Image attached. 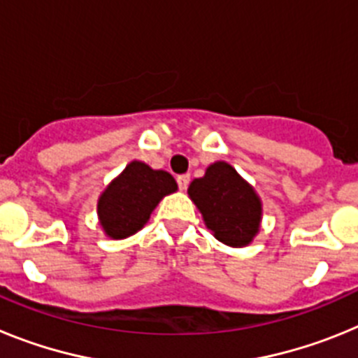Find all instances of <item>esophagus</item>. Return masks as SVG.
I'll list each match as a JSON object with an SVG mask.
<instances>
[{
	"label": "esophagus",
	"instance_id": "1",
	"mask_svg": "<svg viewBox=\"0 0 358 358\" xmlns=\"http://www.w3.org/2000/svg\"><path fill=\"white\" fill-rule=\"evenodd\" d=\"M188 185H189L188 173H182V176L177 177V186H179V189H182V192H185V189L188 188Z\"/></svg>",
	"mask_w": 358,
	"mask_h": 358
}]
</instances>
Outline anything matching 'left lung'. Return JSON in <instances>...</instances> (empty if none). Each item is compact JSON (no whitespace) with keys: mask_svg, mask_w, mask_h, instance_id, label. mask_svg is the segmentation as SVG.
<instances>
[{"mask_svg":"<svg viewBox=\"0 0 358 358\" xmlns=\"http://www.w3.org/2000/svg\"><path fill=\"white\" fill-rule=\"evenodd\" d=\"M215 238L231 248H243L260 229L262 202L231 164L218 161L188 188Z\"/></svg>","mask_w":358,"mask_h":358,"instance_id":"8db88e82","label":"left lung"}]
</instances>
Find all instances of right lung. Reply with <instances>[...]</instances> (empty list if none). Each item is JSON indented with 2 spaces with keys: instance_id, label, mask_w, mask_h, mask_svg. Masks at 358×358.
<instances>
[{
  "instance_id": "obj_1",
  "label": "right lung",
  "mask_w": 358,
  "mask_h": 358,
  "mask_svg": "<svg viewBox=\"0 0 358 358\" xmlns=\"http://www.w3.org/2000/svg\"><path fill=\"white\" fill-rule=\"evenodd\" d=\"M176 189L177 182L169 172L132 161L98 201L100 226L110 238H127L147 224L157 202Z\"/></svg>"
}]
</instances>
